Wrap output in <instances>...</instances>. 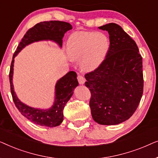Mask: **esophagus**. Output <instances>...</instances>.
Segmentation results:
<instances>
[{
	"mask_svg": "<svg viewBox=\"0 0 158 158\" xmlns=\"http://www.w3.org/2000/svg\"><path fill=\"white\" fill-rule=\"evenodd\" d=\"M77 81H78L79 83L81 84V85H83V84L85 83V79L84 78V77L83 76V75H77Z\"/></svg>",
	"mask_w": 158,
	"mask_h": 158,
	"instance_id": "obj_1",
	"label": "esophagus"
}]
</instances>
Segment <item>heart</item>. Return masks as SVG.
Returning a JSON list of instances; mask_svg holds the SVG:
<instances>
[{"mask_svg":"<svg viewBox=\"0 0 158 158\" xmlns=\"http://www.w3.org/2000/svg\"><path fill=\"white\" fill-rule=\"evenodd\" d=\"M110 40L102 32L76 31L69 36L67 50L73 60H80L84 71L90 72L98 68L107 57Z\"/></svg>","mask_w":158,"mask_h":158,"instance_id":"1","label":"heart"}]
</instances>
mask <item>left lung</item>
<instances>
[{"instance_id": "1", "label": "left lung", "mask_w": 158, "mask_h": 158, "mask_svg": "<svg viewBox=\"0 0 158 158\" xmlns=\"http://www.w3.org/2000/svg\"><path fill=\"white\" fill-rule=\"evenodd\" d=\"M109 34L110 49L98 68L85 74L95 122L116 125L133 115L143 94L142 57L135 41L114 23L98 27Z\"/></svg>"}]
</instances>
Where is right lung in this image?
<instances>
[{
	"mask_svg": "<svg viewBox=\"0 0 158 158\" xmlns=\"http://www.w3.org/2000/svg\"><path fill=\"white\" fill-rule=\"evenodd\" d=\"M72 29L70 23L64 21H49L36 23L25 34L13 56L9 73L10 92L16 108L23 116L31 122L40 126L55 127L59 126L62 122L64 106L73 96L75 87L78 85L77 74L74 71H70L58 80L55 85V101L51 108L47 109H36L21 102L14 91L12 81L14 58L26 46L39 41H53L57 43L60 47H62L64 34Z\"/></svg>",
	"mask_w": 158,
	"mask_h": 158,
	"instance_id": "1",
	"label": "right lung"
}]
</instances>
